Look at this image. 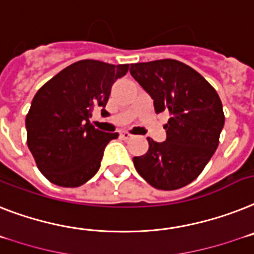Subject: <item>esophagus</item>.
Instances as JSON below:
<instances>
[{"label":"esophagus","instance_id":"34e87169","mask_svg":"<svg viewBox=\"0 0 254 254\" xmlns=\"http://www.w3.org/2000/svg\"><path fill=\"white\" fill-rule=\"evenodd\" d=\"M120 135H121V138H123V139H125V140H127V139H130V138H133V135H131V134L129 133V131H127V130L121 131Z\"/></svg>","mask_w":254,"mask_h":254}]
</instances>
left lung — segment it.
Masks as SVG:
<instances>
[{
  "instance_id": "left-lung-1",
  "label": "left lung",
  "mask_w": 254,
  "mask_h": 254,
  "mask_svg": "<svg viewBox=\"0 0 254 254\" xmlns=\"http://www.w3.org/2000/svg\"><path fill=\"white\" fill-rule=\"evenodd\" d=\"M130 74L153 99L155 112L169 111L165 142L148 140L133 159L140 177L157 190L187 186L203 172L218 147L225 124L217 91L190 65L174 59L130 64Z\"/></svg>"
}]
</instances>
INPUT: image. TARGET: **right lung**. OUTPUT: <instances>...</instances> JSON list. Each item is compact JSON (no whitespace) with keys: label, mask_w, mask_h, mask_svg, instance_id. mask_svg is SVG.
Segmentation results:
<instances>
[{"label":"right lung","mask_w":254,"mask_h":254,"mask_svg":"<svg viewBox=\"0 0 254 254\" xmlns=\"http://www.w3.org/2000/svg\"><path fill=\"white\" fill-rule=\"evenodd\" d=\"M129 64L85 59L55 74L32 101L25 117L27 143L37 168L51 183L78 187L94 177L108 142L117 133L98 130L90 124L95 108L102 116L117 78Z\"/></svg>","instance_id":"1"}]
</instances>
